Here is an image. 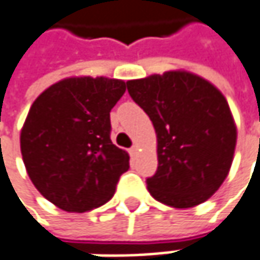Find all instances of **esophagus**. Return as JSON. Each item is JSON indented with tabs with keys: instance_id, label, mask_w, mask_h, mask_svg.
I'll return each instance as SVG.
<instances>
[{
	"instance_id": "esophagus-1",
	"label": "esophagus",
	"mask_w": 260,
	"mask_h": 260,
	"mask_svg": "<svg viewBox=\"0 0 260 260\" xmlns=\"http://www.w3.org/2000/svg\"><path fill=\"white\" fill-rule=\"evenodd\" d=\"M128 153H129L131 157H132V156H135V153H137V147H135V145H132L129 150H128Z\"/></svg>"
}]
</instances>
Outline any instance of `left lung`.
<instances>
[{
    "label": "left lung",
    "instance_id": "left-lung-1",
    "mask_svg": "<svg viewBox=\"0 0 260 260\" xmlns=\"http://www.w3.org/2000/svg\"><path fill=\"white\" fill-rule=\"evenodd\" d=\"M126 88L157 134L156 174L150 194L163 205H200L221 187L236 148L237 131L219 89L187 72L128 81Z\"/></svg>",
    "mask_w": 260,
    "mask_h": 260
}]
</instances>
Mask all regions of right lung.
<instances>
[{
  "mask_svg": "<svg viewBox=\"0 0 260 260\" xmlns=\"http://www.w3.org/2000/svg\"><path fill=\"white\" fill-rule=\"evenodd\" d=\"M126 85L109 78H69L34 101L20 134L27 175L37 190L66 212L107 203L129 156L110 140V112Z\"/></svg>",
  "mask_w": 260,
  "mask_h": 260,
  "instance_id": "1",
  "label": "right lung"
}]
</instances>
